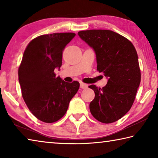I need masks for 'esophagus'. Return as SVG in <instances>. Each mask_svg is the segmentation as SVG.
<instances>
[{
    "label": "esophagus",
    "instance_id": "1",
    "mask_svg": "<svg viewBox=\"0 0 158 158\" xmlns=\"http://www.w3.org/2000/svg\"><path fill=\"white\" fill-rule=\"evenodd\" d=\"M80 88H81V89H87V88H88V85L84 84V83L81 82V83H80Z\"/></svg>",
    "mask_w": 158,
    "mask_h": 158
}]
</instances>
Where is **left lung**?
<instances>
[{
  "label": "left lung",
  "mask_w": 158,
  "mask_h": 158,
  "mask_svg": "<svg viewBox=\"0 0 158 158\" xmlns=\"http://www.w3.org/2000/svg\"><path fill=\"white\" fill-rule=\"evenodd\" d=\"M78 35L95 50L97 70L109 79L102 89L89 86L95 92L89 105L90 113L103 123L116 122L132 107L139 86L137 51L129 40L112 31H81Z\"/></svg>",
  "instance_id": "1"
}]
</instances>
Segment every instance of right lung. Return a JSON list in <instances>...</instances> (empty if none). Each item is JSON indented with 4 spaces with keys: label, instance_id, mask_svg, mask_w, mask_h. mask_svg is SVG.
<instances>
[{
    "label": "right lung",
    "instance_id": "add662e5",
    "mask_svg": "<svg viewBox=\"0 0 158 158\" xmlns=\"http://www.w3.org/2000/svg\"><path fill=\"white\" fill-rule=\"evenodd\" d=\"M75 36L73 33L42 35L29 42L18 69L21 95L31 112L42 122L60 120L78 91L79 83L56 77L62 65L63 52Z\"/></svg>",
    "mask_w": 158,
    "mask_h": 158
}]
</instances>
